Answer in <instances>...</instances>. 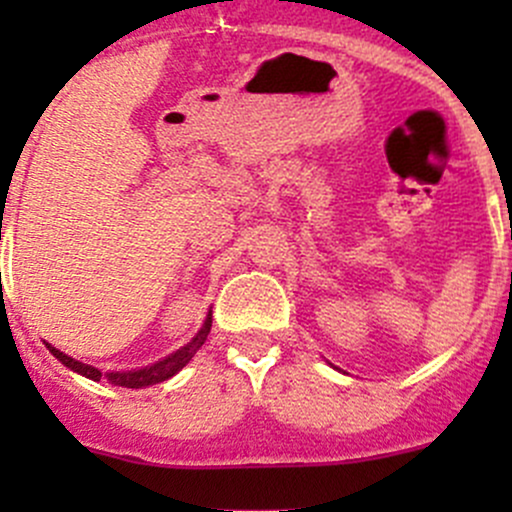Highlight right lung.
I'll list each match as a JSON object with an SVG mask.
<instances>
[{
    "mask_svg": "<svg viewBox=\"0 0 512 512\" xmlns=\"http://www.w3.org/2000/svg\"><path fill=\"white\" fill-rule=\"evenodd\" d=\"M210 327H213V314H208V317H205L203 329H200V332L195 334V337L190 339L185 347H180L178 352L165 356V359L156 361V364L143 366V369H133V371H106V374H103V371L96 369V366L81 364V361L71 359L69 354L59 352V349L51 347V344H46V349H49V352L54 354L56 359L61 361V364L69 366V369L76 371V374L86 376V379H94V381L108 379V384H113V386H126V389H143V386L160 384V381H165V379H170V376L178 374V371L183 369V366L188 364L190 359H193L195 352L203 347L205 339H208V334H210Z\"/></svg>",
    "mask_w": 512,
    "mask_h": 512,
    "instance_id": "obj_1",
    "label": "right lung"
}]
</instances>
